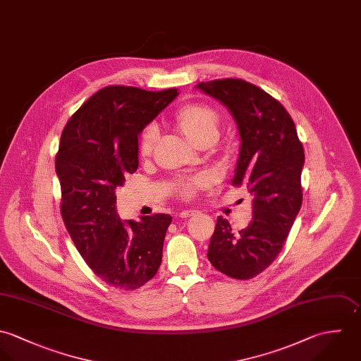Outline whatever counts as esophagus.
<instances>
[{"mask_svg": "<svg viewBox=\"0 0 361 361\" xmlns=\"http://www.w3.org/2000/svg\"><path fill=\"white\" fill-rule=\"evenodd\" d=\"M197 214H198V211H195V209H185V211H181V212H180V217L194 216V215H197Z\"/></svg>", "mask_w": 361, "mask_h": 361, "instance_id": "1", "label": "esophagus"}]
</instances>
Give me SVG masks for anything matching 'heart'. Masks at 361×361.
Returning <instances> with one entry per match:
<instances>
[{"mask_svg": "<svg viewBox=\"0 0 361 361\" xmlns=\"http://www.w3.org/2000/svg\"><path fill=\"white\" fill-rule=\"evenodd\" d=\"M219 116L216 111L205 104H187L181 107L174 116L176 128L197 146L211 145L219 137ZM157 131L153 126L147 127L140 138V156L147 157L152 153ZM207 183L205 177H197L183 183L178 188L185 198L192 197Z\"/></svg>", "mask_w": 361, "mask_h": 361, "instance_id": "obj_1", "label": "heart"}]
</instances>
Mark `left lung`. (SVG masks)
<instances>
[{
  "label": "left lung",
  "instance_id": "1",
  "mask_svg": "<svg viewBox=\"0 0 361 361\" xmlns=\"http://www.w3.org/2000/svg\"><path fill=\"white\" fill-rule=\"evenodd\" d=\"M231 114L240 135L234 185L252 195V220L234 233L217 217L208 259L219 272L251 279L279 255L301 208L304 149L286 109L265 90L241 79H216L195 86Z\"/></svg>",
  "mask_w": 361,
  "mask_h": 361
}]
</instances>
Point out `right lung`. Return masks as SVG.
<instances>
[{"label": "right lung", "mask_w": 361, "mask_h": 361, "mask_svg": "<svg viewBox=\"0 0 361 361\" xmlns=\"http://www.w3.org/2000/svg\"><path fill=\"white\" fill-rule=\"evenodd\" d=\"M177 96V89L107 86L78 109L61 134L56 173L63 220L85 262L113 288H141L160 267L171 216L121 221L116 190L138 169L145 127Z\"/></svg>", "instance_id": "obj_1"}]
</instances>
